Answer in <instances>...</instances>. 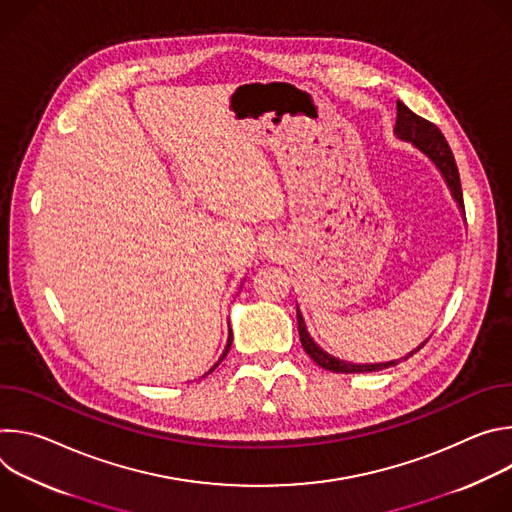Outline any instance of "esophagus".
<instances>
[{
	"mask_svg": "<svg viewBox=\"0 0 512 512\" xmlns=\"http://www.w3.org/2000/svg\"><path fill=\"white\" fill-rule=\"evenodd\" d=\"M271 253H273V249H271Z\"/></svg>",
	"mask_w": 512,
	"mask_h": 512,
	"instance_id": "1",
	"label": "esophagus"
}]
</instances>
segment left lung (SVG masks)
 Masks as SVG:
<instances>
[{
  "label": "left lung",
  "mask_w": 512,
  "mask_h": 512,
  "mask_svg": "<svg viewBox=\"0 0 512 512\" xmlns=\"http://www.w3.org/2000/svg\"><path fill=\"white\" fill-rule=\"evenodd\" d=\"M395 133L405 139L411 141L415 148H419L437 168L444 174L454 198L458 200V204L464 208V198H462V184H460V174H458V166L454 160V154L450 150V145L444 137V133L440 131V127L433 125L431 121L415 115L409 107H405L401 101H397V125H395ZM298 332H300V340L302 346L306 350V354H310V358L318 364V367L332 371V373H373V371H383V369H391L399 360H391V362H381V364H350L344 360H338L330 354H326L308 334L304 318L298 310ZM425 344V342H423ZM421 344V346H423ZM419 346V348H421ZM419 348H415L409 356H413ZM405 356V358H409Z\"/></svg>",
  "instance_id": "1"
}]
</instances>
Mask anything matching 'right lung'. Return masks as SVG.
<instances>
[{"label": "right lung", "instance_id": "right-lung-1", "mask_svg": "<svg viewBox=\"0 0 512 512\" xmlns=\"http://www.w3.org/2000/svg\"><path fill=\"white\" fill-rule=\"evenodd\" d=\"M231 342H233V336H231V334H229V340H227V348H225V352H223V356H221V360H223V358H225V356H227V352H229V348H231ZM221 360H218V362H221ZM218 362H216V364H214V367H218ZM214 367H212V369H214ZM212 369H210V371H212Z\"/></svg>", "mask_w": 512, "mask_h": 512}]
</instances>
